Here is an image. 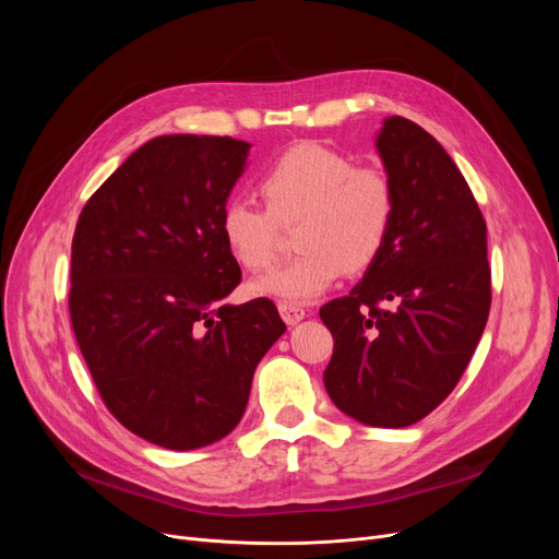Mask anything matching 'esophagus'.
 I'll use <instances>...</instances> for the list:
<instances>
[{"label":"esophagus","mask_w":559,"mask_h":559,"mask_svg":"<svg viewBox=\"0 0 559 559\" xmlns=\"http://www.w3.org/2000/svg\"><path fill=\"white\" fill-rule=\"evenodd\" d=\"M278 312L287 326H297L299 321L306 317V308L301 304H289V301H281Z\"/></svg>","instance_id":"34e87169"}]
</instances>
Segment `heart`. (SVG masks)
I'll list each match as a JSON object with an SVG mask.
<instances>
[{
	"instance_id": "b5f03b06",
	"label": "heart",
	"mask_w": 559,
	"mask_h": 559,
	"mask_svg": "<svg viewBox=\"0 0 559 559\" xmlns=\"http://www.w3.org/2000/svg\"><path fill=\"white\" fill-rule=\"evenodd\" d=\"M260 192L267 209L242 197L226 199L219 233L245 270L262 272L278 255V224L299 219L295 245L301 253L251 285L260 297L289 304L321 297L346 270H369L396 215V188L385 169L356 165L319 142L287 146L262 171Z\"/></svg>"
}]
</instances>
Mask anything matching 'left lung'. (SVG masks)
I'll return each mask as SVG.
<instances>
[{
	"instance_id": "left-lung-1",
	"label": "left lung",
	"mask_w": 559,
	"mask_h": 559,
	"mask_svg": "<svg viewBox=\"0 0 559 559\" xmlns=\"http://www.w3.org/2000/svg\"><path fill=\"white\" fill-rule=\"evenodd\" d=\"M376 150L396 215L362 281L319 310L335 340L324 385L356 421L405 428L453 392L480 342L491 306L487 226L462 171L419 124L388 117Z\"/></svg>"
}]
</instances>
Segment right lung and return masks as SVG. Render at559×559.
I'll use <instances>...</instances> for the list:
<instances>
[{"label":"right lung","instance_id":"obj_1","mask_svg":"<svg viewBox=\"0 0 559 559\" xmlns=\"http://www.w3.org/2000/svg\"><path fill=\"white\" fill-rule=\"evenodd\" d=\"M249 142L160 135L87 199L72 238L70 319L95 385L124 428L192 451L240 424L258 362L285 333L240 285L219 213Z\"/></svg>","mask_w":559,"mask_h":559}]
</instances>
